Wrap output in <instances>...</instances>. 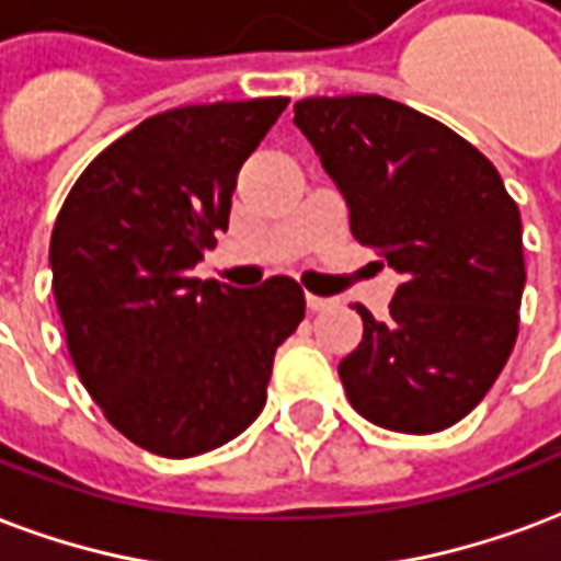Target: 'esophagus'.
Instances as JSON below:
<instances>
[{
  "instance_id": "esophagus-1",
  "label": "esophagus",
  "mask_w": 561,
  "mask_h": 561,
  "mask_svg": "<svg viewBox=\"0 0 561 561\" xmlns=\"http://www.w3.org/2000/svg\"><path fill=\"white\" fill-rule=\"evenodd\" d=\"M305 301H308V310H313V313H317V310H325V308H331V298L313 296V293H308V296H305Z\"/></svg>"
}]
</instances>
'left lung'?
Here are the masks:
<instances>
[{
	"instance_id": "1",
	"label": "left lung",
	"mask_w": 561,
	"mask_h": 561,
	"mask_svg": "<svg viewBox=\"0 0 561 561\" xmlns=\"http://www.w3.org/2000/svg\"><path fill=\"white\" fill-rule=\"evenodd\" d=\"M293 122L341 191L355 239L400 275L386 320L355 308L365 334L337 365L346 398L386 431L451 427L517 341L520 208L476 146L407 104L305 98Z\"/></svg>"
}]
</instances>
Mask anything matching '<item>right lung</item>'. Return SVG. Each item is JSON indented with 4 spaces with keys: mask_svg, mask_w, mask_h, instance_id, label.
Returning a JSON list of instances; mask_svg holds the SVG:
<instances>
[{
    "mask_svg": "<svg viewBox=\"0 0 561 561\" xmlns=\"http://www.w3.org/2000/svg\"><path fill=\"white\" fill-rule=\"evenodd\" d=\"M286 98L175 107L77 179L50 239L73 367L110 424L161 457L236 439L265 407L277 346L305 320L293 277L253 289L194 277Z\"/></svg>",
    "mask_w": 561,
    "mask_h": 561,
    "instance_id": "obj_1",
    "label": "right lung"
}]
</instances>
